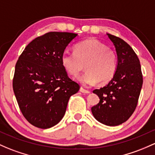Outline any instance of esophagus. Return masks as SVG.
<instances>
[{"label": "esophagus", "instance_id": "esophagus-1", "mask_svg": "<svg viewBox=\"0 0 155 155\" xmlns=\"http://www.w3.org/2000/svg\"><path fill=\"white\" fill-rule=\"evenodd\" d=\"M79 91H80V92L83 93V94H90V93H91L90 91L86 90V89L83 88V87H81L80 89H79Z\"/></svg>", "mask_w": 155, "mask_h": 155}]
</instances>
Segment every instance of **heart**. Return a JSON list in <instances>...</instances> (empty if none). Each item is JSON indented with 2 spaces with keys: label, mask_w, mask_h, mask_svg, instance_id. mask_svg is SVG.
Here are the masks:
<instances>
[{
  "label": "heart",
  "mask_w": 155,
  "mask_h": 155,
  "mask_svg": "<svg viewBox=\"0 0 155 155\" xmlns=\"http://www.w3.org/2000/svg\"><path fill=\"white\" fill-rule=\"evenodd\" d=\"M63 68L69 74L76 76L84 69V74L76 80L85 86L108 82L114 76L117 68L114 52L96 39H87L74 47V53L64 51L61 56Z\"/></svg>",
  "instance_id": "heart-1"
}]
</instances>
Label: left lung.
<instances>
[{"label":"left lung","mask_w":155,"mask_h":155,"mask_svg":"<svg viewBox=\"0 0 155 155\" xmlns=\"http://www.w3.org/2000/svg\"><path fill=\"white\" fill-rule=\"evenodd\" d=\"M116 49L117 68L106 85L93 91L99 102L91 112L99 123L116 126L125 123L134 111L143 85L140 60L133 49L123 39L107 33Z\"/></svg>","instance_id":"1"}]
</instances>
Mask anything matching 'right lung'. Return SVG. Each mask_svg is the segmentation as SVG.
I'll list each match as a JSON object with an SVG mask.
<instances>
[{
	"label": "right lung",
	"mask_w": 155,
	"mask_h": 155,
	"mask_svg": "<svg viewBox=\"0 0 155 155\" xmlns=\"http://www.w3.org/2000/svg\"><path fill=\"white\" fill-rule=\"evenodd\" d=\"M76 36L71 32H48L32 40L19 56L13 91L23 115L34 126L46 129L58 124L70 97L79 90L61 63L65 48Z\"/></svg>",
	"instance_id": "1"
}]
</instances>
